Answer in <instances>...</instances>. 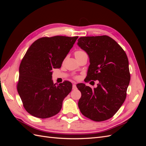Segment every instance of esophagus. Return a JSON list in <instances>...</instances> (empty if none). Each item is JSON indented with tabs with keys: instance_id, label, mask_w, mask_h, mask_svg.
<instances>
[{
	"instance_id": "obj_1",
	"label": "esophagus",
	"mask_w": 146,
	"mask_h": 146,
	"mask_svg": "<svg viewBox=\"0 0 146 146\" xmlns=\"http://www.w3.org/2000/svg\"><path fill=\"white\" fill-rule=\"evenodd\" d=\"M76 88H77V87H76V83H74L73 84V85H72V90H76Z\"/></svg>"
}]
</instances>
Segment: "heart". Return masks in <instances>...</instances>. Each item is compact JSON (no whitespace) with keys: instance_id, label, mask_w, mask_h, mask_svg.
I'll list each match as a JSON object with an SVG mask.
<instances>
[{"instance_id":"b5f03b06","label":"heart","mask_w":146,"mask_h":146,"mask_svg":"<svg viewBox=\"0 0 146 146\" xmlns=\"http://www.w3.org/2000/svg\"><path fill=\"white\" fill-rule=\"evenodd\" d=\"M82 52H83V51H77V52H76V53H75V54H81V53H82Z\"/></svg>"}]
</instances>
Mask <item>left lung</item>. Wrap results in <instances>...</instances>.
I'll use <instances>...</instances> for the list:
<instances>
[{"instance_id":"obj_1","label":"left lung","mask_w":146,"mask_h":146,"mask_svg":"<svg viewBox=\"0 0 146 146\" xmlns=\"http://www.w3.org/2000/svg\"><path fill=\"white\" fill-rule=\"evenodd\" d=\"M77 44L90 58L87 81L99 82L94 89L77 84L82 93L78 108L83 115L92 121H106L116 113L126 98L130 80L127 56L113 39L106 35L80 37Z\"/></svg>"}]
</instances>
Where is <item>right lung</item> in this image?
<instances>
[{
    "instance_id": "add662e5",
    "label": "right lung",
    "mask_w": 146,
    "mask_h": 146,
    "mask_svg": "<svg viewBox=\"0 0 146 146\" xmlns=\"http://www.w3.org/2000/svg\"><path fill=\"white\" fill-rule=\"evenodd\" d=\"M77 38L43 37L29 48L20 64L17 90L24 108L31 115L45 119L60 112L72 85L69 81L54 84L52 70L61 68Z\"/></svg>"
}]
</instances>
